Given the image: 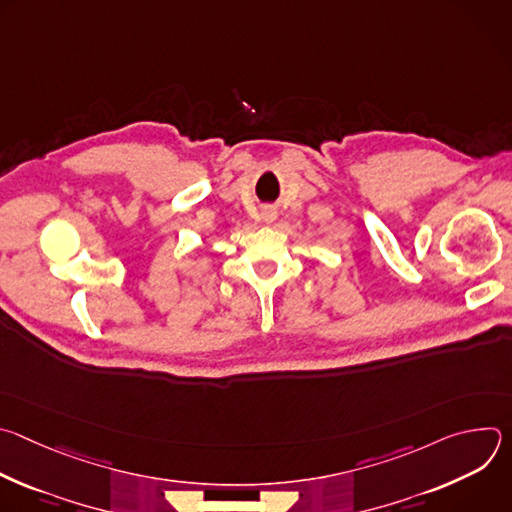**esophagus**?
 I'll use <instances>...</instances> for the list:
<instances>
[{"mask_svg": "<svg viewBox=\"0 0 512 512\" xmlns=\"http://www.w3.org/2000/svg\"><path fill=\"white\" fill-rule=\"evenodd\" d=\"M261 216H263V221L269 225V223H273V221H275V216H277V214H275V210H273V208H265V210L261 212Z\"/></svg>", "mask_w": 512, "mask_h": 512, "instance_id": "34e87169", "label": "esophagus"}]
</instances>
